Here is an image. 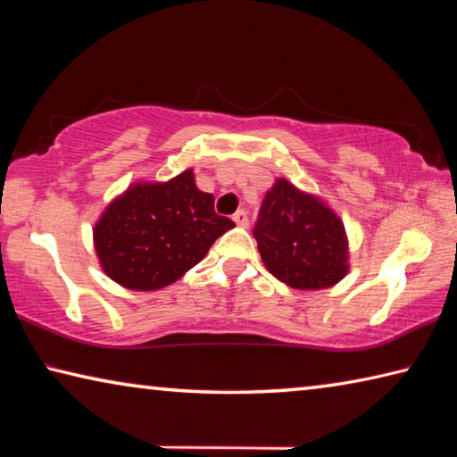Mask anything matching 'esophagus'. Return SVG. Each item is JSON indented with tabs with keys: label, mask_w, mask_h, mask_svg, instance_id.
<instances>
[{
	"label": "esophagus",
	"mask_w": 457,
	"mask_h": 457,
	"mask_svg": "<svg viewBox=\"0 0 457 457\" xmlns=\"http://www.w3.org/2000/svg\"><path fill=\"white\" fill-rule=\"evenodd\" d=\"M234 221L237 223V226L245 228L247 223H250V218H247V212H245V210H237V212L234 213Z\"/></svg>",
	"instance_id": "obj_1"
}]
</instances>
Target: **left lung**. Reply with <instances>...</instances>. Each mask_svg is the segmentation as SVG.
I'll list each match as a JSON object with an SVG mask.
<instances>
[{
	"label": "left lung",
	"mask_w": 457,
	"mask_h": 457,
	"mask_svg": "<svg viewBox=\"0 0 457 457\" xmlns=\"http://www.w3.org/2000/svg\"><path fill=\"white\" fill-rule=\"evenodd\" d=\"M253 237L268 272L290 288H328L349 272L343 221L286 179H278L262 201Z\"/></svg>",
	"instance_id": "obj_1"
}]
</instances>
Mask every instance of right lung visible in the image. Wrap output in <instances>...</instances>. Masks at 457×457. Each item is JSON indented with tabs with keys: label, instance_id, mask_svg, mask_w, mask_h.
<instances>
[{
	"label": "right lung",
	"instance_id": "obj_1",
	"mask_svg": "<svg viewBox=\"0 0 457 457\" xmlns=\"http://www.w3.org/2000/svg\"><path fill=\"white\" fill-rule=\"evenodd\" d=\"M197 189L191 169L167 183H137L106 207L95 228L100 266L130 290L173 284L234 228Z\"/></svg>",
	"mask_w": 457,
	"mask_h": 457
}]
</instances>
